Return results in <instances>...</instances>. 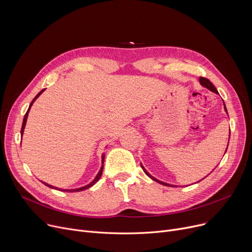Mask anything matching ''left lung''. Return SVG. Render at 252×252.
<instances>
[{"instance_id": "left-lung-1", "label": "left lung", "mask_w": 252, "mask_h": 252, "mask_svg": "<svg viewBox=\"0 0 252 252\" xmlns=\"http://www.w3.org/2000/svg\"><path fill=\"white\" fill-rule=\"evenodd\" d=\"M199 82H200V84L203 86V87H205V88H207L208 90H210V91H213V92H215V93H217V94H218V91H217V89H216V87L213 85V84H211L210 82H209V79H207V78H205V77H200L199 78ZM223 107H224V110H226L227 111V108H226V106H224V104H223ZM228 149V148H227ZM227 151V150H226ZM224 153H226V152H224ZM142 166V168H143V170H144V173L145 174H146L148 177H150L152 180H154L155 182H157V183H159V184H161V185H164V186H169V187H175L174 186V185H169V184H166V183H163V182H161V181H158L157 179H155V178H153L150 174H148L147 173V170L146 169H145L144 167H143V165H141Z\"/></svg>"}]
</instances>
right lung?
<instances>
[{"label":"right lung","instance_id":"obj_1","mask_svg":"<svg viewBox=\"0 0 252 252\" xmlns=\"http://www.w3.org/2000/svg\"><path fill=\"white\" fill-rule=\"evenodd\" d=\"M45 91V89H43L41 92L38 93V94L33 98V100L32 101V103H31V105H30V107H29V109H28V111H26V113H25V115H24V118H23V123H22V127H21V135H23V130H24V127H25V125H26V119H28V115H29V112H30V110H31V107H32V103L34 102V100L42 94V93ZM102 163H104V155L102 156ZM102 171H103V165H102V167H101V169H100V171L98 173V175H97V177L95 178V180L93 181L91 184H89V185H87V186H85V187H82V188H78V189H71V190H63V189H59L60 191H66V192H79V191H84V190H86V189H88V188H90V187H92L93 185H94L95 183H97L98 181H99V179L101 178V176H102ZM43 184H45L46 186H48V187H50V188H53V189H58V188H56V187H53V186H51V185H49V184H46L45 182H42Z\"/></svg>","mask_w":252,"mask_h":252}]
</instances>
